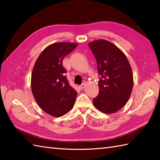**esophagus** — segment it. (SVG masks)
I'll use <instances>...</instances> for the list:
<instances>
[{"mask_svg": "<svg viewBox=\"0 0 160 160\" xmlns=\"http://www.w3.org/2000/svg\"><path fill=\"white\" fill-rule=\"evenodd\" d=\"M84 87H85V84H81V85H80L79 86V88H80V89H83L84 88Z\"/></svg>", "mask_w": 160, "mask_h": 160, "instance_id": "34e87169", "label": "esophagus"}]
</instances>
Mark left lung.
I'll use <instances>...</instances> for the list:
<instances>
[{
    "instance_id": "8db88e82",
    "label": "left lung",
    "mask_w": 160,
    "mask_h": 160,
    "mask_svg": "<svg viewBox=\"0 0 160 160\" xmlns=\"http://www.w3.org/2000/svg\"><path fill=\"white\" fill-rule=\"evenodd\" d=\"M88 45L101 76L99 94L93 99V105L102 113H114L124 107L131 96L133 76L130 63L122 51L108 40H97Z\"/></svg>"
}]
</instances>
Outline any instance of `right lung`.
Segmentation results:
<instances>
[{"label":"right lung","mask_w":160,"mask_h":160,"mask_svg":"<svg viewBox=\"0 0 160 160\" xmlns=\"http://www.w3.org/2000/svg\"><path fill=\"white\" fill-rule=\"evenodd\" d=\"M78 46L77 43L60 42L47 47L37 58L33 68L31 87L40 107L53 117L69 112L76 101L77 92L64 76L67 71L62 60Z\"/></svg>","instance_id":"1"}]
</instances>
